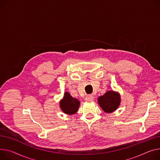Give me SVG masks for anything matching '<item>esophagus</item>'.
<instances>
[{"instance_id": "34e87169", "label": "esophagus", "mask_w": 160, "mask_h": 160, "mask_svg": "<svg viewBox=\"0 0 160 160\" xmlns=\"http://www.w3.org/2000/svg\"><path fill=\"white\" fill-rule=\"evenodd\" d=\"M94 97L92 95H88L86 98V101L87 102H92L93 100Z\"/></svg>"}]
</instances>
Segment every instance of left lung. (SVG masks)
Masks as SVG:
<instances>
[{
    "label": "left lung",
    "mask_w": 160,
    "mask_h": 160,
    "mask_svg": "<svg viewBox=\"0 0 160 160\" xmlns=\"http://www.w3.org/2000/svg\"><path fill=\"white\" fill-rule=\"evenodd\" d=\"M120 102V94L113 91L106 92L98 98V103L101 108L107 113H111L118 109Z\"/></svg>",
    "instance_id": "1"
}]
</instances>
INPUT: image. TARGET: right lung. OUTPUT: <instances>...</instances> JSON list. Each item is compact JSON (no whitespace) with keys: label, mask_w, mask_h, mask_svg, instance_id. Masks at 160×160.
<instances>
[{"label":"right lung","mask_w":160,"mask_h":160,"mask_svg":"<svg viewBox=\"0 0 160 160\" xmlns=\"http://www.w3.org/2000/svg\"><path fill=\"white\" fill-rule=\"evenodd\" d=\"M79 105V100L72 97L68 92H65L64 97L60 102V108L61 110L69 115L76 113L78 109Z\"/></svg>","instance_id":"right-lung-1"}]
</instances>
